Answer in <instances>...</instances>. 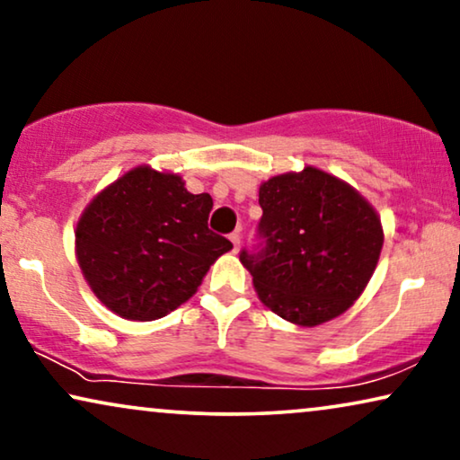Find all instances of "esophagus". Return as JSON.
Wrapping results in <instances>:
<instances>
[{
  "mask_svg": "<svg viewBox=\"0 0 460 460\" xmlns=\"http://www.w3.org/2000/svg\"><path fill=\"white\" fill-rule=\"evenodd\" d=\"M230 241H232V244H234V251H238V247H241V230L232 232Z\"/></svg>",
  "mask_w": 460,
  "mask_h": 460,
  "instance_id": "esophagus-1",
  "label": "esophagus"
}]
</instances>
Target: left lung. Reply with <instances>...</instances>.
Returning a JSON list of instances; mask_svg holds the SVG:
<instances>
[{"label":"left lung","mask_w":460,"mask_h":460,"mask_svg":"<svg viewBox=\"0 0 460 460\" xmlns=\"http://www.w3.org/2000/svg\"><path fill=\"white\" fill-rule=\"evenodd\" d=\"M260 205V243L241 251V263L263 305L299 326L348 310L381 255L383 228L373 205L316 167L263 181Z\"/></svg>","instance_id":"8db88e82"}]
</instances>
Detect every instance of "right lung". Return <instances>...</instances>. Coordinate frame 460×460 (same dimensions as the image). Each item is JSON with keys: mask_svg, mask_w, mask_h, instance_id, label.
<instances>
[{"mask_svg": "<svg viewBox=\"0 0 460 460\" xmlns=\"http://www.w3.org/2000/svg\"><path fill=\"white\" fill-rule=\"evenodd\" d=\"M209 194L180 175L136 167L96 194L75 230L81 272L96 297L125 320L167 316L197 293L232 243L207 226Z\"/></svg>", "mask_w": 460, "mask_h": 460, "instance_id": "right-lung-1", "label": "right lung"}]
</instances>
